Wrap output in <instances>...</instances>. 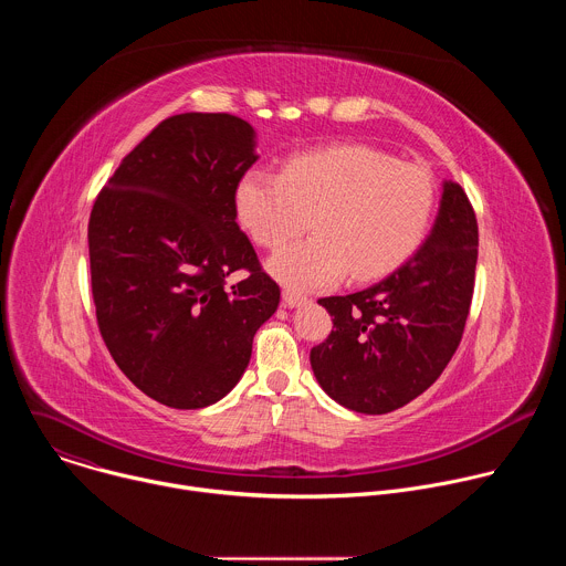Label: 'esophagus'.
<instances>
[{
  "mask_svg": "<svg viewBox=\"0 0 566 566\" xmlns=\"http://www.w3.org/2000/svg\"><path fill=\"white\" fill-rule=\"evenodd\" d=\"M282 300H284V304H286V306H291V308L302 306V304H306V302H308V297H306V295H302V293H297V291H293V289H284Z\"/></svg>",
  "mask_w": 566,
  "mask_h": 566,
  "instance_id": "esophagus-1",
  "label": "esophagus"
}]
</instances>
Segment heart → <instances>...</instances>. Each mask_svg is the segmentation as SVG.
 <instances>
[{"label":"heart","instance_id":"heart-1","mask_svg":"<svg viewBox=\"0 0 566 566\" xmlns=\"http://www.w3.org/2000/svg\"><path fill=\"white\" fill-rule=\"evenodd\" d=\"M434 181L419 164L349 143L286 158L282 175L249 170L234 190L237 219L264 249L311 226L315 237L282 249L271 273L295 291L325 289L347 273L371 280L406 260L430 226Z\"/></svg>","mask_w":566,"mask_h":566}]
</instances>
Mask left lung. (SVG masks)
Masks as SVG:
<instances>
[{
	"instance_id": "1",
	"label": "left lung",
	"mask_w": 566,
	"mask_h": 566,
	"mask_svg": "<svg viewBox=\"0 0 566 566\" xmlns=\"http://www.w3.org/2000/svg\"><path fill=\"white\" fill-rule=\"evenodd\" d=\"M479 230L454 181L423 247L378 284L322 297L334 315L311 367L336 402L360 415H387L421 396L454 356L474 291Z\"/></svg>"
}]
</instances>
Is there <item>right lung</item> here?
Segmentation results:
<instances>
[{"instance_id":"right-lung-1","label":"right lung","mask_w":566,"mask_h":566,"mask_svg":"<svg viewBox=\"0 0 566 566\" xmlns=\"http://www.w3.org/2000/svg\"><path fill=\"white\" fill-rule=\"evenodd\" d=\"M255 160L247 120L170 116L120 160L92 208L101 336L120 371L168 408L223 398L277 311L280 286L237 226L234 190ZM234 270L248 277L228 285Z\"/></svg>"}]
</instances>
